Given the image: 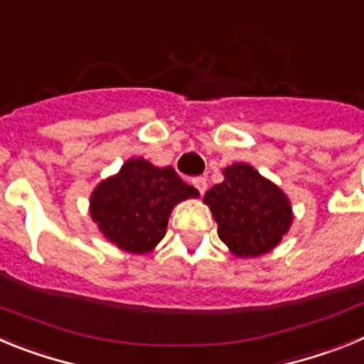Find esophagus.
Segmentation results:
<instances>
[{
  "mask_svg": "<svg viewBox=\"0 0 364 364\" xmlns=\"http://www.w3.org/2000/svg\"><path fill=\"white\" fill-rule=\"evenodd\" d=\"M193 186L198 189V193H200V195H204L205 189H208V182H205L204 176H197V178H193Z\"/></svg>",
  "mask_w": 364,
  "mask_h": 364,
  "instance_id": "esophagus-1",
  "label": "esophagus"
}]
</instances>
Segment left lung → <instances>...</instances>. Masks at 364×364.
<instances>
[{"mask_svg":"<svg viewBox=\"0 0 364 364\" xmlns=\"http://www.w3.org/2000/svg\"><path fill=\"white\" fill-rule=\"evenodd\" d=\"M222 175L224 180L204 197L217 222L218 237L235 257L266 255L290 231V198L250 164H231L222 169Z\"/></svg>","mask_w":364,"mask_h":364,"instance_id":"left-lung-1","label":"left lung"}]
</instances>
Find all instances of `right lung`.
I'll use <instances>...</instances> for the list:
<instances>
[{"label": "right lung", "mask_w": 364, "mask_h": 364, "mask_svg": "<svg viewBox=\"0 0 364 364\" xmlns=\"http://www.w3.org/2000/svg\"><path fill=\"white\" fill-rule=\"evenodd\" d=\"M198 195L171 166H153L138 156L92 189L89 213L104 239L122 252L144 255L164 239L173 208Z\"/></svg>", "instance_id": "add662e5"}]
</instances>
